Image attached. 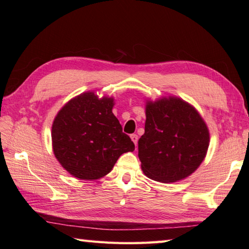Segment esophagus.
Instances as JSON below:
<instances>
[{
	"instance_id": "34e87169",
	"label": "esophagus",
	"mask_w": 249,
	"mask_h": 249,
	"mask_svg": "<svg viewBox=\"0 0 249 249\" xmlns=\"http://www.w3.org/2000/svg\"><path fill=\"white\" fill-rule=\"evenodd\" d=\"M130 139L133 140V142L135 143V145L137 146V144H138V136H137L136 134L130 135Z\"/></svg>"
}]
</instances>
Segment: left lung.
<instances>
[{
	"label": "left lung",
	"instance_id": "obj_1",
	"mask_svg": "<svg viewBox=\"0 0 249 249\" xmlns=\"http://www.w3.org/2000/svg\"><path fill=\"white\" fill-rule=\"evenodd\" d=\"M145 118L144 134L138 141L145 176L174 183L197 170L210 145L208 125L198 110L177 96L146 99Z\"/></svg>",
	"mask_w": 249,
	"mask_h": 249
}]
</instances>
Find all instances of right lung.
Segmentation results:
<instances>
[{
  "label": "right lung",
  "mask_w": 249,
  "mask_h": 249,
  "mask_svg": "<svg viewBox=\"0 0 249 249\" xmlns=\"http://www.w3.org/2000/svg\"><path fill=\"white\" fill-rule=\"evenodd\" d=\"M114 98L94 91L81 93L63 106L52 123L54 156L80 179H98L112 170L119 157L135 150L112 113Z\"/></svg>",
  "instance_id": "right-lung-1"
}]
</instances>
